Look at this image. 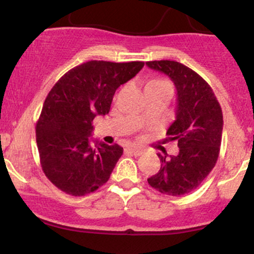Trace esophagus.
<instances>
[{"label":"esophagus","mask_w":254,"mask_h":254,"mask_svg":"<svg viewBox=\"0 0 254 254\" xmlns=\"http://www.w3.org/2000/svg\"><path fill=\"white\" fill-rule=\"evenodd\" d=\"M127 150L129 151V153H132L133 155H136V156L142 155V154H143V151H144L143 149H142V148L136 147V145H130V147L127 148Z\"/></svg>","instance_id":"34e87169"}]
</instances>
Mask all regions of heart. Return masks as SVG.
<instances>
[{"instance_id":"b5f03b06","label":"heart","mask_w":254,"mask_h":254,"mask_svg":"<svg viewBox=\"0 0 254 254\" xmlns=\"http://www.w3.org/2000/svg\"><path fill=\"white\" fill-rule=\"evenodd\" d=\"M172 88L171 83L167 82L165 80H160V78H155V80H150L149 82L145 86V89L147 88Z\"/></svg>"}]
</instances>
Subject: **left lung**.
Here are the masks:
<instances>
[{"label":"left lung","mask_w":254,"mask_h":254,"mask_svg":"<svg viewBox=\"0 0 254 254\" xmlns=\"http://www.w3.org/2000/svg\"><path fill=\"white\" fill-rule=\"evenodd\" d=\"M150 69L161 71L177 88L176 121L167 135L177 139L179 153L157 154L161 167L148 184L168 196L190 193L216 165L222 139L223 116L211 87L196 71L176 61H151Z\"/></svg>","instance_id":"left-lung-1"}]
</instances>
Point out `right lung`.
Listing matches in <instances>:
<instances>
[{
  "label": "right lung",
  "mask_w": 254,
  "mask_h": 254,
  "mask_svg": "<svg viewBox=\"0 0 254 254\" xmlns=\"http://www.w3.org/2000/svg\"><path fill=\"white\" fill-rule=\"evenodd\" d=\"M144 62L89 61L63 75L49 92L36 125L40 165L56 188L80 197L110 179L123 155L118 144L90 145L93 119L110 112L113 95Z\"/></svg>",
  "instance_id": "obj_1"
}]
</instances>
